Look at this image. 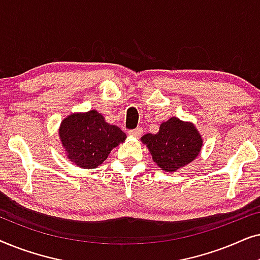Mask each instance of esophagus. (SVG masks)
Returning a JSON list of instances; mask_svg holds the SVG:
<instances>
[{"label": "esophagus", "mask_w": 260, "mask_h": 260, "mask_svg": "<svg viewBox=\"0 0 260 260\" xmlns=\"http://www.w3.org/2000/svg\"><path fill=\"white\" fill-rule=\"evenodd\" d=\"M129 135H130V136H133V137H140L142 135V129H141V127H136V129L130 130Z\"/></svg>", "instance_id": "obj_1"}]
</instances>
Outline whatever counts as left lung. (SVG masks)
<instances>
[{"mask_svg":"<svg viewBox=\"0 0 260 260\" xmlns=\"http://www.w3.org/2000/svg\"><path fill=\"white\" fill-rule=\"evenodd\" d=\"M141 142L147 145L152 161L166 173H174L193 162L204 144L195 124L177 117L163 122L157 134H145Z\"/></svg>","mask_w":260,"mask_h":260,"instance_id":"8db88e82","label":"left lung"}]
</instances>
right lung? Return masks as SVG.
Segmentation results:
<instances>
[{
	"label": "right lung",
	"instance_id": "obj_1",
	"mask_svg": "<svg viewBox=\"0 0 260 260\" xmlns=\"http://www.w3.org/2000/svg\"><path fill=\"white\" fill-rule=\"evenodd\" d=\"M59 137L65 155L73 165L94 169L108 158L112 149L125 142L126 135L106 122L97 110L74 112L61 120Z\"/></svg>",
	"mask_w": 260,
	"mask_h": 260
}]
</instances>
